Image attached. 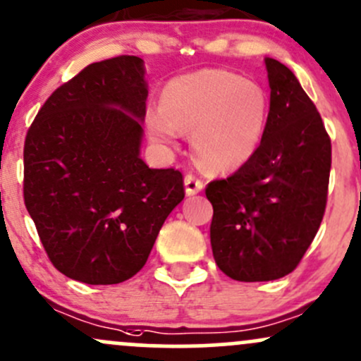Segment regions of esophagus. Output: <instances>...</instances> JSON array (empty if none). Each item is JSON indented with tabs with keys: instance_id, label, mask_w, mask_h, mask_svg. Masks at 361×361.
<instances>
[{
	"instance_id": "34e87169",
	"label": "esophagus",
	"mask_w": 361,
	"mask_h": 361,
	"mask_svg": "<svg viewBox=\"0 0 361 361\" xmlns=\"http://www.w3.org/2000/svg\"><path fill=\"white\" fill-rule=\"evenodd\" d=\"M202 190H204V181L197 174L188 173L185 176V192H187V195H195V193L202 192Z\"/></svg>"
}]
</instances>
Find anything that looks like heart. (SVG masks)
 <instances>
[{"label": "heart", "instance_id": "1", "mask_svg": "<svg viewBox=\"0 0 361 361\" xmlns=\"http://www.w3.org/2000/svg\"><path fill=\"white\" fill-rule=\"evenodd\" d=\"M164 108L150 109L149 132L174 142L180 128L193 132V149L205 168L229 171L255 154L269 116V99L255 82L224 70H200L166 87Z\"/></svg>", "mask_w": 361, "mask_h": 361}]
</instances>
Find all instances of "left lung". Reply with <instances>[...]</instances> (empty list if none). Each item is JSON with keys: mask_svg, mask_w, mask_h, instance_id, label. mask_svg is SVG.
I'll return each instance as SVG.
<instances>
[{"mask_svg": "<svg viewBox=\"0 0 361 361\" xmlns=\"http://www.w3.org/2000/svg\"><path fill=\"white\" fill-rule=\"evenodd\" d=\"M271 102L255 154L205 188L217 267L235 281L284 277L314 241L327 204L331 138L295 73L265 58Z\"/></svg>", "mask_w": 361, "mask_h": 361, "instance_id": "obj_1", "label": "left lung"}]
</instances>
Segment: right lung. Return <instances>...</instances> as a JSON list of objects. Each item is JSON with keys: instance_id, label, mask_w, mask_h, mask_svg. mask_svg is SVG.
I'll return each mask as SVG.
<instances>
[{"instance_id": "1", "label": "right lung", "mask_w": 361, "mask_h": 361, "mask_svg": "<svg viewBox=\"0 0 361 361\" xmlns=\"http://www.w3.org/2000/svg\"><path fill=\"white\" fill-rule=\"evenodd\" d=\"M144 61L92 63L39 109L23 145V200L51 264L87 284H118L144 267L183 174L140 159Z\"/></svg>"}]
</instances>
